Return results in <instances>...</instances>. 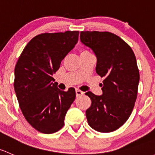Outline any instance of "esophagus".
<instances>
[{
    "label": "esophagus",
    "instance_id": "obj_1",
    "mask_svg": "<svg viewBox=\"0 0 155 155\" xmlns=\"http://www.w3.org/2000/svg\"><path fill=\"white\" fill-rule=\"evenodd\" d=\"M76 97H79V96L83 95V94H84V92H82V91L79 90V89H76Z\"/></svg>",
    "mask_w": 155,
    "mask_h": 155
}]
</instances>
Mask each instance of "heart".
Instances as JSON below:
<instances>
[{
  "instance_id": "b5f03b06",
  "label": "heart",
  "mask_w": 155,
  "mask_h": 155,
  "mask_svg": "<svg viewBox=\"0 0 155 155\" xmlns=\"http://www.w3.org/2000/svg\"><path fill=\"white\" fill-rule=\"evenodd\" d=\"M81 53H88V51H87V50H82Z\"/></svg>"
}]
</instances>
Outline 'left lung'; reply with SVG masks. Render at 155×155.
I'll use <instances>...</instances> for the list:
<instances>
[{"mask_svg": "<svg viewBox=\"0 0 155 155\" xmlns=\"http://www.w3.org/2000/svg\"><path fill=\"white\" fill-rule=\"evenodd\" d=\"M81 41L97 58L96 72L104 77L102 95L85 93L91 99L86 110L87 123L99 132L118 129L131 115L137 97L140 73L131 47L109 32L82 31Z\"/></svg>", "mask_w": 155, "mask_h": 155, "instance_id": "obj_1", "label": "left lung"}]
</instances>
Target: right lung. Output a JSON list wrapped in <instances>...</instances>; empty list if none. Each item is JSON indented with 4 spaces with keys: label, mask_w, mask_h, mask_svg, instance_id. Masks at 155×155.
<instances>
[{
    "label": "right lung",
    "mask_w": 155,
    "mask_h": 155,
    "mask_svg": "<svg viewBox=\"0 0 155 155\" xmlns=\"http://www.w3.org/2000/svg\"><path fill=\"white\" fill-rule=\"evenodd\" d=\"M79 31L42 33L30 41L15 68L14 88L22 114L39 132L53 134L64 125L76 91L59 90L53 75L74 48Z\"/></svg>",
    "instance_id": "right-lung-1"
}]
</instances>
